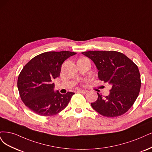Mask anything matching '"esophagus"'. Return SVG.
I'll list each match as a JSON object with an SVG mask.
<instances>
[{
    "label": "esophagus",
    "instance_id": "esophagus-1",
    "mask_svg": "<svg viewBox=\"0 0 152 152\" xmlns=\"http://www.w3.org/2000/svg\"><path fill=\"white\" fill-rule=\"evenodd\" d=\"M78 91L81 93V94H86L88 92L87 90H78Z\"/></svg>",
    "mask_w": 152,
    "mask_h": 152
}]
</instances>
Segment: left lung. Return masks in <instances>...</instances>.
<instances>
[{
  "instance_id": "obj_1",
  "label": "left lung",
  "mask_w": 152,
  "mask_h": 152,
  "mask_svg": "<svg viewBox=\"0 0 152 152\" xmlns=\"http://www.w3.org/2000/svg\"><path fill=\"white\" fill-rule=\"evenodd\" d=\"M83 55L94 62L98 77L112 86L109 96L91 103L92 108L102 115L114 117L128 111L139 95L141 78L138 67L130 58L116 51H88Z\"/></svg>"
}]
</instances>
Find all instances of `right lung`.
<instances>
[{"mask_svg": "<svg viewBox=\"0 0 152 152\" xmlns=\"http://www.w3.org/2000/svg\"><path fill=\"white\" fill-rule=\"evenodd\" d=\"M76 53L69 51L47 52L29 61L18 80V88L24 105L42 116L56 115L64 109L75 93L62 95L58 91H54L52 81L60 76L63 62Z\"/></svg>", "mask_w": 152, "mask_h": 152, "instance_id": "right-lung-1", "label": "right lung"}]
</instances>
